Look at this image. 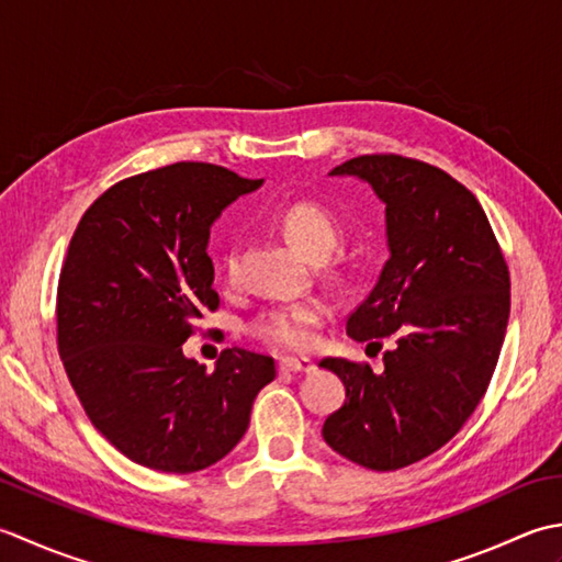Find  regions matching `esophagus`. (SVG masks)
Here are the masks:
<instances>
[{
  "mask_svg": "<svg viewBox=\"0 0 562 562\" xmlns=\"http://www.w3.org/2000/svg\"><path fill=\"white\" fill-rule=\"evenodd\" d=\"M279 369L281 371H289V373H311V371H315V363L311 359L285 357V359L279 361Z\"/></svg>",
  "mask_w": 562,
  "mask_h": 562,
  "instance_id": "esophagus-1",
  "label": "esophagus"
}]
</instances>
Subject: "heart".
I'll list each match as a JSON object with an SVG mask.
<instances>
[{
    "label": "heart",
    "instance_id": "obj_1",
    "mask_svg": "<svg viewBox=\"0 0 562 562\" xmlns=\"http://www.w3.org/2000/svg\"><path fill=\"white\" fill-rule=\"evenodd\" d=\"M279 225L283 235L313 259H325L339 243V225L323 205L311 201H297L285 205L279 213ZM227 279L237 273V251L235 247L225 255ZM329 315V307L319 297H305V301L271 305L261 311L249 323L251 337H257L273 349L301 351L311 347L313 329L323 325Z\"/></svg>",
    "mask_w": 562,
    "mask_h": 562
}]
</instances>
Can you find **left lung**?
Here are the masks:
<instances>
[{"instance_id": "8db88e82", "label": "left lung", "mask_w": 562, "mask_h": 562, "mask_svg": "<svg viewBox=\"0 0 562 562\" xmlns=\"http://www.w3.org/2000/svg\"><path fill=\"white\" fill-rule=\"evenodd\" d=\"M357 177L385 203L387 257L347 335L381 345L385 371L323 359L347 400L325 419L339 456L397 471L451 441L483 400L509 319V269L483 205L443 169L400 155H361L329 171Z\"/></svg>"}]
</instances>
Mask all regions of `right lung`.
Wrapping results in <instances>:
<instances>
[{
	"mask_svg": "<svg viewBox=\"0 0 562 562\" xmlns=\"http://www.w3.org/2000/svg\"><path fill=\"white\" fill-rule=\"evenodd\" d=\"M261 187L177 162L113 184L89 205L57 283V351L87 417L133 463L196 473L231 453L271 357L225 349L209 373L181 345L217 311L211 225Z\"/></svg>",
	"mask_w": 562,
	"mask_h": 562,
	"instance_id": "right-lung-1",
	"label": "right lung"
}]
</instances>
